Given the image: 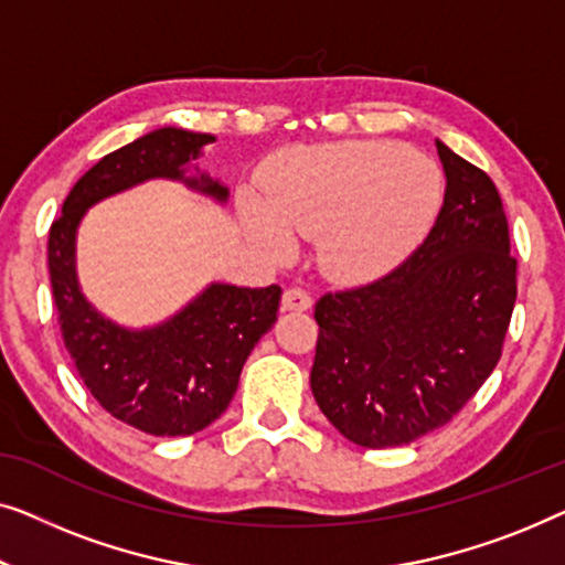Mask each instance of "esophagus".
I'll return each instance as SVG.
<instances>
[{"mask_svg":"<svg viewBox=\"0 0 565 565\" xmlns=\"http://www.w3.org/2000/svg\"><path fill=\"white\" fill-rule=\"evenodd\" d=\"M284 309H291V312H305V309L312 307V297L309 291L301 289V286H289L281 297Z\"/></svg>","mask_w":565,"mask_h":565,"instance_id":"obj_1","label":"esophagus"}]
</instances>
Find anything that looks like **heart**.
Returning <instances> with one entry per match:
<instances>
[{
  "label": "heart",
  "instance_id": "heart-1",
  "mask_svg": "<svg viewBox=\"0 0 565 565\" xmlns=\"http://www.w3.org/2000/svg\"><path fill=\"white\" fill-rule=\"evenodd\" d=\"M440 196L430 158L399 142L348 140L281 153L264 173V206L245 204V220L271 256H289V233L317 237L324 271L365 281L423 241Z\"/></svg>",
  "mask_w": 565,
  "mask_h": 565
}]
</instances>
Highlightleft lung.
<instances>
[{"mask_svg": "<svg viewBox=\"0 0 565 565\" xmlns=\"http://www.w3.org/2000/svg\"><path fill=\"white\" fill-rule=\"evenodd\" d=\"M445 196L399 266L317 299L309 384L322 415L361 448H396L450 423L502 359L518 299L502 196L438 140Z\"/></svg>", "mask_w": 565, "mask_h": 565, "instance_id": "8db88e82", "label": "left lung"}]
</instances>
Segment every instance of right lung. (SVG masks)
<instances>
[{
	"label": "right lung",
	"instance_id": "add662e5",
	"mask_svg": "<svg viewBox=\"0 0 565 565\" xmlns=\"http://www.w3.org/2000/svg\"><path fill=\"white\" fill-rule=\"evenodd\" d=\"M212 140L163 127L105 156L76 181L47 233L53 305L78 379L109 415L161 438L200 433L227 409L245 359L274 328L281 286L212 284L173 320L130 332L86 305L74 271V237L86 206L146 179H184L225 200L227 189L210 177H184V163Z\"/></svg>",
	"mask_w": 565,
	"mask_h": 565
}]
</instances>
